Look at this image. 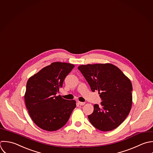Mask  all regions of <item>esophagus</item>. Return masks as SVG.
I'll list each match as a JSON object with an SVG mask.
<instances>
[{
    "label": "esophagus",
    "mask_w": 153,
    "mask_h": 153,
    "mask_svg": "<svg viewBox=\"0 0 153 153\" xmlns=\"http://www.w3.org/2000/svg\"><path fill=\"white\" fill-rule=\"evenodd\" d=\"M78 103L80 105H84L85 104V102H79Z\"/></svg>",
    "instance_id": "1"
}]
</instances>
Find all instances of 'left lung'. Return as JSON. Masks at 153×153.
Here are the masks:
<instances>
[{"label": "left lung", "instance_id": "obj_1", "mask_svg": "<svg viewBox=\"0 0 153 153\" xmlns=\"http://www.w3.org/2000/svg\"><path fill=\"white\" fill-rule=\"evenodd\" d=\"M82 73L92 92L98 91L101 105H94V112L88 116L91 124L101 131H112L126 119L132 104L131 80L111 64L82 65Z\"/></svg>", "mask_w": 153, "mask_h": 153}]
</instances>
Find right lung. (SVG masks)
<instances>
[{
    "instance_id": "add662e5",
    "label": "right lung",
    "mask_w": 153,
    "mask_h": 153,
    "mask_svg": "<svg viewBox=\"0 0 153 153\" xmlns=\"http://www.w3.org/2000/svg\"><path fill=\"white\" fill-rule=\"evenodd\" d=\"M74 67L71 64L53 62L28 80L25 103L31 119L40 128L58 130L67 123L76 108L74 100L57 96L65 78Z\"/></svg>"
}]
</instances>
